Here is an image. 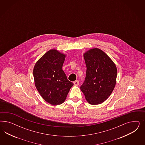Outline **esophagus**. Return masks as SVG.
<instances>
[{"mask_svg":"<svg viewBox=\"0 0 145 145\" xmlns=\"http://www.w3.org/2000/svg\"><path fill=\"white\" fill-rule=\"evenodd\" d=\"M73 84H74V86H78L79 85V81L78 80H76L73 82Z\"/></svg>","mask_w":145,"mask_h":145,"instance_id":"obj_1","label":"esophagus"}]
</instances>
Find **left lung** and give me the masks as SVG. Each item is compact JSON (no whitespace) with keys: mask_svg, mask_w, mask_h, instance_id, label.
I'll use <instances>...</instances> for the list:
<instances>
[{"mask_svg":"<svg viewBox=\"0 0 145 145\" xmlns=\"http://www.w3.org/2000/svg\"><path fill=\"white\" fill-rule=\"evenodd\" d=\"M86 76L80 87L90 104H101L114 90L117 68L110 57L100 49H91L84 54Z\"/></svg>","mask_w":145,"mask_h":145,"instance_id":"left-lung-1","label":"left lung"}]
</instances>
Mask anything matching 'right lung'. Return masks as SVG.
<instances>
[{"mask_svg":"<svg viewBox=\"0 0 145 145\" xmlns=\"http://www.w3.org/2000/svg\"><path fill=\"white\" fill-rule=\"evenodd\" d=\"M65 57L51 49L37 61L33 69L35 87L44 100L53 105L63 103L73 86L61 69Z\"/></svg>","mask_w":145,"mask_h":145,"instance_id":"1","label":"right lung"}]
</instances>
